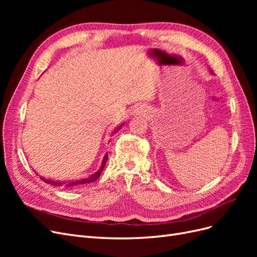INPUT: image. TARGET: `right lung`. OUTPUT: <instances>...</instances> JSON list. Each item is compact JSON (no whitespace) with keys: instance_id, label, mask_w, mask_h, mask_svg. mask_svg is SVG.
Listing matches in <instances>:
<instances>
[{"instance_id":"add662e5","label":"right lung","mask_w":257,"mask_h":257,"mask_svg":"<svg viewBox=\"0 0 257 257\" xmlns=\"http://www.w3.org/2000/svg\"><path fill=\"white\" fill-rule=\"evenodd\" d=\"M107 158H108V154H105L104 157V160L102 162V166H100V168L98 169V172H96L95 174L91 175L89 178L87 179H81V180H75V181H66V182H59V181H53V180H50V179H45L43 177H41V179L43 181L47 182L48 184H51L53 186H64V188H69V189H73V188H76V186H78L80 184H85V183H91V182H94L95 180H97L98 177L100 176V174H102L103 169L105 167V164H106V161H107Z\"/></svg>"}]
</instances>
